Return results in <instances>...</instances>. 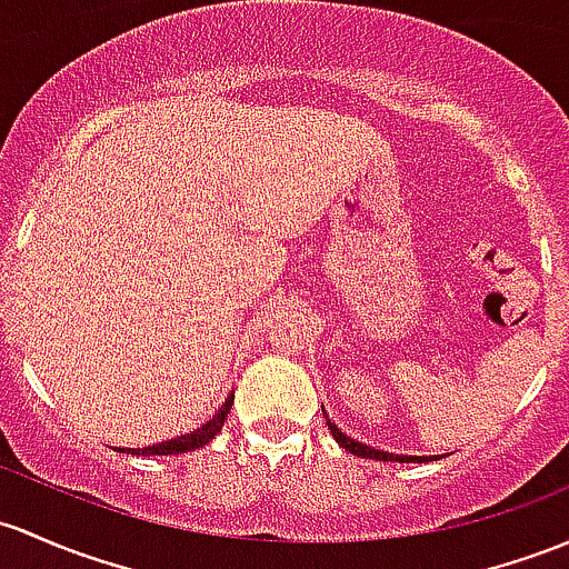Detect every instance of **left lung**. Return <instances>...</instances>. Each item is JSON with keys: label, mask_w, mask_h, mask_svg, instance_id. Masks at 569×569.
<instances>
[{"label": "left lung", "mask_w": 569, "mask_h": 569, "mask_svg": "<svg viewBox=\"0 0 569 569\" xmlns=\"http://www.w3.org/2000/svg\"><path fill=\"white\" fill-rule=\"evenodd\" d=\"M328 429H331L333 439L341 445L345 450H350L352 456H360V458H377V461H401V463H409V461H420L418 456H393V453H385V450H377V448H369V445L358 442V439L347 437V433H341L336 429V423L328 420Z\"/></svg>", "instance_id": "left-lung-1"}]
</instances>
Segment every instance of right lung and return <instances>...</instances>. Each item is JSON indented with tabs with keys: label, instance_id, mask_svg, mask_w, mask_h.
Returning a JSON list of instances; mask_svg holds the SVG:
<instances>
[{
	"label": "right lung",
	"instance_id": "right-lung-1",
	"mask_svg": "<svg viewBox=\"0 0 569 569\" xmlns=\"http://www.w3.org/2000/svg\"><path fill=\"white\" fill-rule=\"evenodd\" d=\"M228 407L230 405H224L222 409H219V415H213L209 423L200 426L198 431L184 433V437H179V439H170V442L151 445V448H132L130 453L132 456H179V453H187V450L203 448V445H209L211 439L222 431L224 420H228V412H230Z\"/></svg>",
	"mask_w": 569,
	"mask_h": 569
}]
</instances>
